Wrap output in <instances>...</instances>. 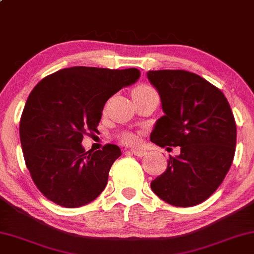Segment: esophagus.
<instances>
[{
	"label": "esophagus",
	"mask_w": 254,
	"mask_h": 254,
	"mask_svg": "<svg viewBox=\"0 0 254 254\" xmlns=\"http://www.w3.org/2000/svg\"><path fill=\"white\" fill-rule=\"evenodd\" d=\"M130 152L135 154V156H137V157H143L145 154L144 150H141V149H131Z\"/></svg>",
	"instance_id": "1"
}]
</instances>
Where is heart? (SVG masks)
<instances>
[{
	"mask_svg": "<svg viewBox=\"0 0 254 254\" xmlns=\"http://www.w3.org/2000/svg\"><path fill=\"white\" fill-rule=\"evenodd\" d=\"M149 91H153V89L151 87L149 86H145V84H141V86L136 87L134 91H133V95L135 94H143V93H149ZM121 139H123V142L125 143H128V144H131V143H134L136 141V137L133 134H124L121 136Z\"/></svg>",
	"mask_w": 254,
	"mask_h": 254,
	"instance_id": "obj_1",
	"label": "heart"
}]
</instances>
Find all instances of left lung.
I'll return each instance as SVG.
<instances>
[{"instance_id":"1","label":"left lung","mask_w":254,"mask_h":254,"mask_svg":"<svg viewBox=\"0 0 254 254\" xmlns=\"http://www.w3.org/2000/svg\"><path fill=\"white\" fill-rule=\"evenodd\" d=\"M165 115L150 135L161 146H180L166 171L151 182L160 199L179 207L203 203L219 188L233 164L236 123L219 88L183 69L146 73ZM170 149V148H167Z\"/></svg>"}]
</instances>
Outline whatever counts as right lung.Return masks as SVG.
<instances>
[{"mask_svg": "<svg viewBox=\"0 0 254 254\" xmlns=\"http://www.w3.org/2000/svg\"><path fill=\"white\" fill-rule=\"evenodd\" d=\"M139 75L137 68L74 66L46 76L31 91L19 124L21 149L33 182L48 199L74 208L105 189L120 148L86 151L83 135L97 131L106 101Z\"/></svg>", "mask_w": 254, "mask_h": 254, "instance_id": "obj_1", "label": "right lung"}]
</instances>
